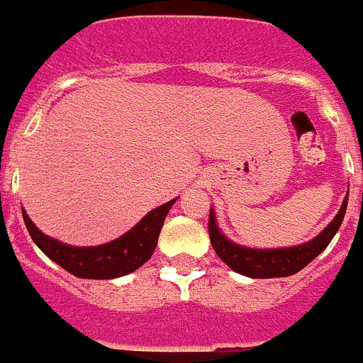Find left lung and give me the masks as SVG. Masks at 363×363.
I'll return each mask as SVG.
<instances>
[{
    "instance_id": "8db88e82",
    "label": "left lung",
    "mask_w": 363,
    "mask_h": 363,
    "mask_svg": "<svg viewBox=\"0 0 363 363\" xmlns=\"http://www.w3.org/2000/svg\"><path fill=\"white\" fill-rule=\"evenodd\" d=\"M347 196L344 198V203L340 207L335 220L322 230V233L313 238L311 242L301 243L294 247H284V249H249L238 243L230 242L225 238V234L216 225L214 211L211 207L209 213V236L213 249L233 271L240 272L249 278H281L291 277L294 272L309 265L320 252L325 249L335 234L338 233L342 221H344L345 209H347Z\"/></svg>"
}]
</instances>
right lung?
Returning <instances> with one entry per match:
<instances>
[{"label": "right lung", "instance_id": "right-lung-1", "mask_svg": "<svg viewBox=\"0 0 363 363\" xmlns=\"http://www.w3.org/2000/svg\"><path fill=\"white\" fill-rule=\"evenodd\" d=\"M174 201L176 198L150 211L147 216L138 221V225L114 242L96 247H72L57 242L41 233L23 209L21 213L30 238L45 252V256H49L60 267L78 278L111 280L136 271L152 256L163 221Z\"/></svg>", "mask_w": 363, "mask_h": 363}]
</instances>
